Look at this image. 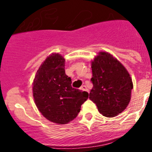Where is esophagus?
<instances>
[{
    "label": "esophagus",
    "instance_id": "obj_1",
    "mask_svg": "<svg viewBox=\"0 0 152 152\" xmlns=\"http://www.w3.org/2000/svg\"><path fill=\"white\" fill-rule=\"evenodd\" d=\"M80 90H82V91H88V92H89L88 90V88H87V86H85V85H83L82 87L80 88Z\"/></svg>",
    "mask_w": 152,
    "mask_h": 152
}]
</instances>
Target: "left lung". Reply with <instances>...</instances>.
I'll return each instance as SVG.
<instances>
[{"label": "left lung", "mask_w": 152, "mask_h": 152, "mask_svg": "<svg viewBox=\"0 0 152 152\" xmlns=\"http://www.w3.org/2000/svg\"><path fill=\"white\" fill-rule=\"evenodd\" d=\"M93 88L90 100L106 117H114L123 112L131 100L133 84L129 74L116 58L100 52L91 62Z\"/></svg>", "instance_id": "8db88e82"}]
</instances>
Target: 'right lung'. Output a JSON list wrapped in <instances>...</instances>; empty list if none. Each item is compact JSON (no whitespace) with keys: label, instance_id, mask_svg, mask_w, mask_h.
<instances>
[{"label":"right lung","instance_id":"add662e5","mask_svg":"<svg viewBox=\"0 0 152 152\" xmlns=\"http://www.w3.org/2000/svg\"><path fill=\"white\" fill-rule=\"evenodd\" d=\"M61 55L52 53L40 65L33 83V98L39 112L48 120L60 125L77 117L88 98V92L72 88Z\"/></svg>","mask_w":152,"mask_h":152}]
</instances>
